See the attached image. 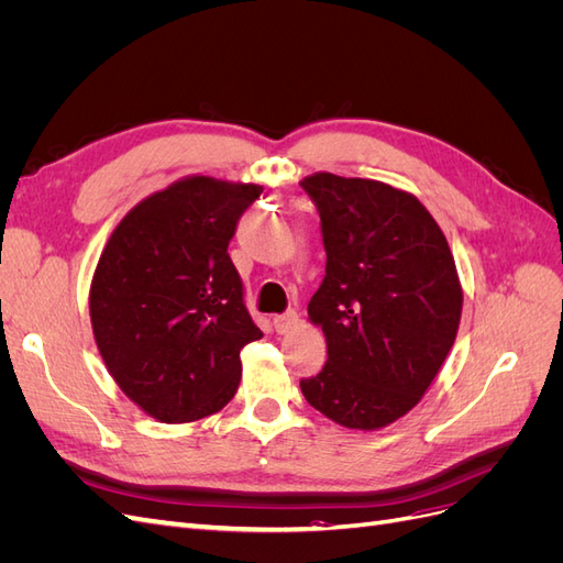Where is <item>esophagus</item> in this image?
<instances>
[{"mask_svg": "<svg viewBox=\"0 0 563 563\" xmlns=\"http://www.w3.org/2000/svg\"><path fill=\"white\" fill-rule=\"evenodd\" d=\"M272 323H275V331L277 333H288L298 323V312L296 310H288L284 314H277Z\"/></svg>", "mask_w": 563, "mask_h": 563, "instance_id": "esophagus-1", "label": "esophagus"}]
</instances>
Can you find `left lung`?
Masks as SVG:
<instances>
[{"label": "left lung", "mask_w": 563, "mask_h": 563, "mask_svg": "<svg viewBox=\"0 0 563 563\" xmlns=\"http://www.w3.org/2000/svg\"><path fill=\"white\" fill-rule=\"evenodd\" d=\"M321 220L327 275L308 305L329 360L300 389L350 430H378L420 401L444 364L463 288L444 232L397 187L366 178H305Z\"/></svg>", "instance_id": "obj_1"}]
</instances>
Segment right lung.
<instances>
[{
    "instance_id": "obj_1",
    "label": "right lung",
    "mask_w": 563,
    "mask_h": 563,
    "mask_svg": "<svg viewBox=\"0 0 563 563\" xmlns=\"http://www.w3.org/2000/svg\"><path fill=\"white\" fill-rule=\"evenodd\" d=\"M261 185L192 176L133 207L108 240L89 310L100 356L124 395L162 422L220 411L263 338L228 246Z\"/></svg>"
}]
</instances>
